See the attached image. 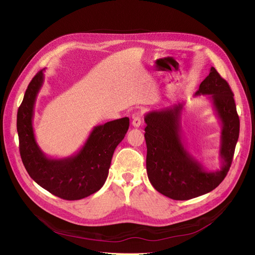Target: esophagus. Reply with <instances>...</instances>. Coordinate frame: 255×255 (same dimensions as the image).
<instances>
[{"label": "esophagus", "mask_w": 255, "mask_h": 255, "mask_svg": "<svg viewBox=\"0 0 255 255\" xmlns=\"http://www.w3.org/2000/svg\"><path fill=\"white\" fill-rule=\"evenodd\" d=\"M141 124H142L141 117H139L138 114H135V116H133V119H132V126L137 128V127L141 126Z\"/></svg>", "instance_id": "34e87169"}]
</instances>
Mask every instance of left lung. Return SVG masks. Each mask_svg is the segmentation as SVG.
Listing matches in <instances>:
<instances>
[{
    "mask_svg": "<svg viewBox=\"0 0 255 255\" xmlns=\"http://www.w3.org/2000/svg\"><path fill=\"white\" fill-rule=\"evenodd\" d=\"M205 95L221 122V166L208 170L188 151L181 129L184 104L145 114L146 169L152 186L174 200H188L210 193L226 178L240 135L234 94L215 68H211L194 96Z\"/></svg>",
    "mask_w": 255,
    "mask_h": 255,
    "instance_id": "1",
    "label": "left lung"
}]
</instances>
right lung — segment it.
Returning a JSON list of instances; mask_svg holds the SVG:
<instances>
[{
	"label": "right lung",
	"instance_id": "add662e5",
	"mask_svg": "<svg viewBox=\"0 0 255 255\" xmlns=\"http://www.w3.org/2000/svg\"><path fill=\"white\" fill-rule=\"evenodd\" d=\"M44 70L31 79L17 114L20 154L28 175L44 190L65 200H79L100 191L109 174L114 150L125 137L129 119L93 128L81 148L70 157L50 158L39 147L32 127L37 95Z\"/></svg>",
	"mask_w": 255,
	"mask_h": 255
}]
</instances>
